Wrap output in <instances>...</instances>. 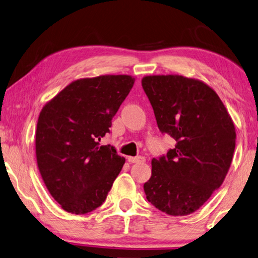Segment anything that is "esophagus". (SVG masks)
Returning <instances> with one entry per match:
<instances>
[{
    "label": "esophagus",
    "mask_w": 258,
    "mask_h": 258,
    "mask_svg": "<svg viewBox=\"0 0 258 258\" xmlns=\"http://www.w3.org/2000/svg\"><path fill=\"white\" fill-rule=\"evenodd\" d=\"M127 161L130 163H141V162H145L146 158L144 156H136V157H127Z\"/></svg>",
    "instance_id": "esophagus-1"
}]
</instances>
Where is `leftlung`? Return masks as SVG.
I'll list each match as a JSON object with an SVG mask.
<instances>
[{"instance_id":"left-lung-1","label":"left lung","mask_w":258,"mask_h":258,"mask_svg":"<svg viewBox=\"0 0 258 258\" xmlns=\"http://www.w3.org/2000/svg\"><path fill=\"white\" fill-rule=\"evenodd\" d=\"M142 88L157 126L174 148L151 161L147 200L171 216L189 215L222 186L235 148L234 124L222 100L202 81L182 76H148Z\"/></svg>"}]
</instances>
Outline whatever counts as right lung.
Here are the masks:
<instances>
[{"label": "right lung", "instance_id": "obj_1", "mask_svg": "<svg viewBox=\"0 0 258 258\" xmlns=\"http://www.w3.org/2000/svg\"><path fill=\"white\" fill-rule=\"evenodd\" d=\"M134 81L131 76L76 80L41 110L36 161L49 193L65 211L88 214L107 199L125 158L100 141Z\"/></svg>", "mask_w": 258, "mask_h": 258}]
</instances>
